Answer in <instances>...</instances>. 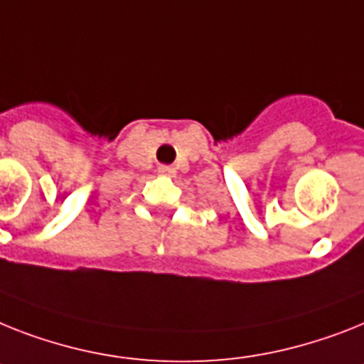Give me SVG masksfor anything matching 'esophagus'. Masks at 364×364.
Returning <instances> with one entry per match:
<instances>
[{"mask_svg":"<svg viewBox=\"0 0 364 364\" xmlns=\"http://www.w3.org/2000/svg\"><path fill=\"white\" fill-rule=\"evenodd\" d=\"M158 173H160L161 176H169V178H173V176L176 175V169L173 165H160V167H158Z\"/></svg>","mask_w":364,"mask_h":364,"instance_id":"34e87169","label":"esophagus"}]
</instances>
